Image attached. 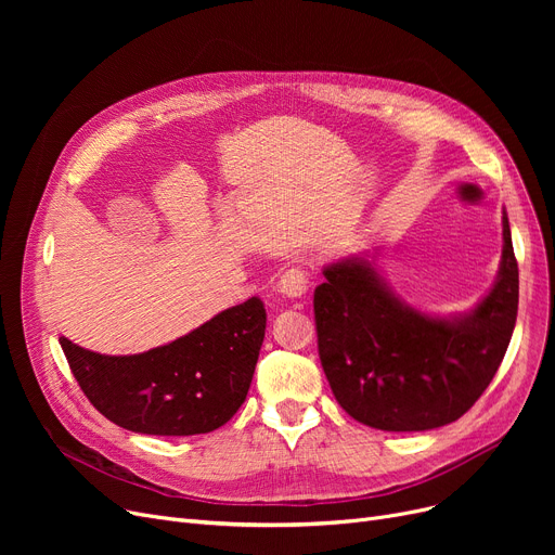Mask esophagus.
I'll return each mask as SVG.
<instances>
[{
	"label": "esophagus",
	"instance_id": "34e87169",
	"mask_svg": "<svg viewBox=\"0 0 555 555\" xmlns=\"http://www.w3.org/2000/svg\"><path fill=\"white\" fill-rule=\"evenodd\" d=\"M279 287L281 293L285 297H293V299H301L308 289H310V274L306 268L301 266H295L283 272L281 281H279Z\"/></svg>",
	"mask_w": 555,
	"mask_h": 555
}]
</instances>
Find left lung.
I'll return each instance as SVG.
<instances>
[{"instance_id": "8db88e82", "label": "left lung", "mask_w": 555, "mask_h": 555, "mask_svg": "<svg viewBox=\"0 0 555 555\" xmlns=\"http://www.w3.org/2000/svg\"><path fill=\"white\" fill-rule=\"evenodd\" d=\"M500 276L468 314L439 319L396 299L371 262L346 258L314 289L317 348L341 410L385 431L454 423L498 373L515 328L519 272L504 214Z\"/></svg>"}]
</instances>
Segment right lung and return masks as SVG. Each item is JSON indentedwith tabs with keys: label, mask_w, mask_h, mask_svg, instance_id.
Wrapping results in <instances>:
<instances>
[{
	"label": "right lung",
	"mask_w": 555,
	"mask_h": 555,
	"mask_svg": "<svg viewBox=\"0 0 555 555\" xmlns=\"http://www.w3.org/2000/svg\"><path fill=\"white\" fill-rule=\"evenodd\" d=\"M266 319L251 297L139 356H101L67 337L61 346L82 393L107 421L139 434L193 436L218 429L245 402Z\"/></svg>",
	"instance_id": "1"
}]
</instances>
